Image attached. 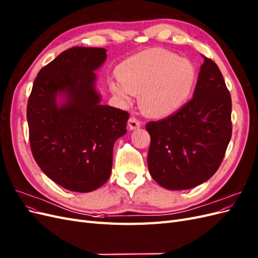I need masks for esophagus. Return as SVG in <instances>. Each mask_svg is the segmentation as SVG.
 Returning a JSON list of instances; mask_svg holds the SVG:
<instances>
[{"label":"esophagus","instance_id":"1","mask_svg":"<svg viewBox=\"0 0 258 258\" xmlns=\"http://www.w3.org/2000/svg\"><path fill=\"white\" fill-rule=\"evenodd\" d=\"M141 120H139L138 118H136V117H130V119L128 121V126H129V129L130 130H135L137 128H140L141 127Z\"/></svg>","mask_w":258,"mask_h":258}]
</instances>
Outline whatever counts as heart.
Instances as JSON below:
<instances>
[{
    "label": "heart",
    "mask_w": 258,
    "mask_h": 258,
    "mask_svg": "<svg viewBox=\"0 0 258 258\" xmlns=\"http://www.w3.org/2000/svg\"><path fill=\"white\" fill-rule=\"evenodd\" d=\"M196 81L194 67L185 59L163 49H148L127 59L119 67V79L111 89L129 102L141 93L144 111L162 117L174 113L189 98Z\"/></svg>",
    "instance_id": "1"
}]
</instances>
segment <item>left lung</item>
Returning <instances> with one entry per match:
<instances>
[{
	"label": "left lung",
	"instance_id": "obj_1",
	"mask_svg": "<svg viewBox=\"0 0 258 258\" xmlns=\"http://www.w3.org/2000/svg\"><path fill=\"white\" fill-rule=\"evenodd\" d=\"M148 170L171 190L196 187L220 168L231 139V97L215 62L205 57L192 99L178 111L150 121Z\"/></svg>",
	"mask_w": 258,
	"mask_h": 258
}]
</instances>
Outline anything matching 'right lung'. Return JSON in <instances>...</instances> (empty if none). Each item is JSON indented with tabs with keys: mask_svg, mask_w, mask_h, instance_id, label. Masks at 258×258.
<instances>
[{
	"mask_svg": "<svg viewBox=\"0 0 258 258\" xmlns=\"http://www.w3.org/2000/svg\"><path fill=\"white\" fill-rule=\"evenodd\" d=\"M106 49L72 47L38 72L27 106L31 151L54 183L89 192L111 175L113 147L129 114L102 105L95 73Z\"/></svg>",
	"mask_w": 258,
	"mask_h": 258,
	"instance_id": "add662e5",
	"label": "right lung"
}]
</instances>
